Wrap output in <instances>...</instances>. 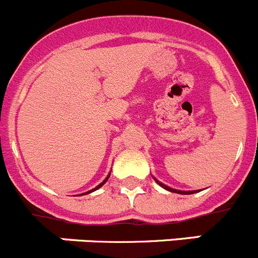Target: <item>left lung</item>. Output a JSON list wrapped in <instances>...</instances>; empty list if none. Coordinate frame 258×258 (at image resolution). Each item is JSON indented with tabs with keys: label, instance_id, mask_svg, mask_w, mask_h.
Masks as SVG:
<instances>
[{
	"label": "left lung",
	"instance_id": "left-lung-1",
	"mask_svg": "<svg viewBox=\"0 0 258 258\" xmlns=\"http://www.w3.org/2000/svg\"><path fill=\"white\" fill-rule=\"evenodd\" d=\"M152 177H154V180L157 182V184L160 185V186L164 187V189H166V190H169V191H171V192H176V194H182V196H189V194H194V192H198V190H189V191H186V190L172 189V187H170V186H167V185L162 184V182L159 181V180H157L155 176H152Z\"/></svg>",
	"mask_w": 258,
	"mask_h": 258
}]
</instances>
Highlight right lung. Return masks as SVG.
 Segmentation results:
<instances>
[{
    "label": "right lung",
    "mask_w": 258,
    "mask_h": 258,
    "mask_svg": "<svg viewBox=\"0 0 258 258\" xmlns=\"http://www.w3.org/2000/svg\"><path fill=\"white\" fill-rule=\"evenodd\" d=\"M109 175H111V172H109V174H108V175H107V177H106V179H104V180H103V181H102V182H101V184H99V185H97V186H96V187H94V189L89 190V191H87V192H83V194H81V196H86V194H89V192H92V191H96V190H98V189H99V187H101V186H103V185H104V184H106V181H107V180H108Z\"/></svg>",
    "instance_id": "1"
}]
</instances>
